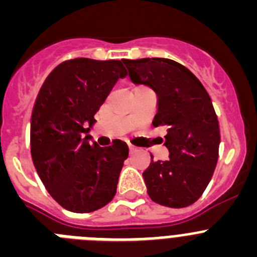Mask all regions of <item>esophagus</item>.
<instances>
[{
    "mask_svg": "<svg viewBox=\"0 0 257 257\" xmlns=\"http://www.w3.org/2000/svg\"><path fill=\"white\" fill-rule=\"evenodd\" d=\"M128 151L134 152V151H135V147H133V145H128Z\"/></svg>",
    "mask_w": 257,
    "mask_h": 257,
    "instance_id": "obj_1",
    "label": "esophagus"
}]
</instances>
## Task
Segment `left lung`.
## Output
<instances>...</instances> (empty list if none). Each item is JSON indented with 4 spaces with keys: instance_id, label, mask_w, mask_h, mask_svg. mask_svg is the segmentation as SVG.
Masks as SVG:
<instances>
[{
    "instance_id": "1",
    "label": "left lung",
    "mask_w": 257,
    "mask_h": 257,
    "mask_svg": "<svg viewBox=\"0 0 257 257\" xmlns=\"http://www.w3.org/2000/svg\"><path fill=\"white\" fill-rule=\"evenodd\" d=\"M135 85L157 96L153 126H165L169 160L153 161L143 172L152 201L166 207L190 206L212 178L219 157L220 127L205 86L188 68L171 59L123 60Z\"/></svg>"
}]
</instances>
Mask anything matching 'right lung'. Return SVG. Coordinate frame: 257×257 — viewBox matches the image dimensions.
<instances>
[{
    "mask_svg": "<svg viewBox=\"0 0 257 257\" xmlns=\"http://www.w3.org/2000/svg\"><path fill=\"white\" fill-rule=\"evenodd\" d=\"M119 60L78 58L59 64L45 79L31 115V153L47 192L65 210L92 212L112 201L127 144L99 147L90 128L118 78Z\"/></svg>",
    "mask_w": 257,
    "mask_h": 257,
    "instance_id": "1",
    "label": "right lung"
}]
</instances>
